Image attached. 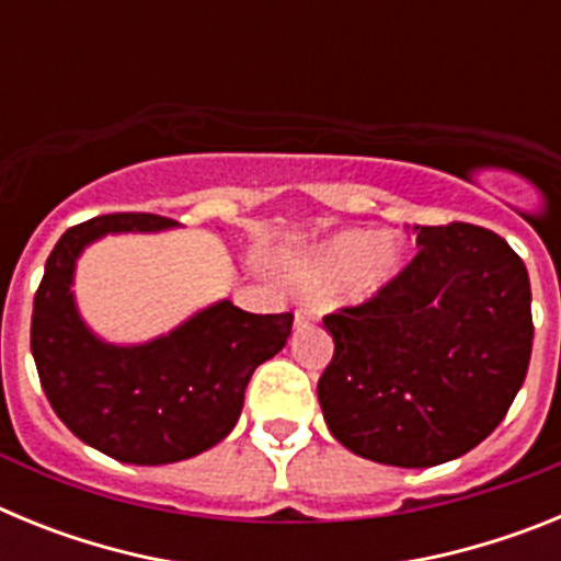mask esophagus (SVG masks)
I'll list each match as a JSON object with an SVG mask.
<instances>
[{
    "label": "esophagus",
    "mask_w": 561,
    "mask_h": 561,
    "mask_svg": "<svg viewBox=\"0 0 561 561\" xmlns=\"http://www.w3.org/2000/svg\"><path fill=\"white\" fill-rule=\"evenodd\" d=\"M314 317H317V309H311V306H297V309H295V323L297 325L311 323Z\"/></svg>",
    "instance_id": "1"
}]
</instances>
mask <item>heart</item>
Returning a JSON list of instances; mask_svg holds the SVG:
<instances>
[{
	"instance_id": "b5f03b06",
	"label": "heart",
	"mask_w": 561,
	"mask_h": 561,
	"mask_svg": "<svg viewBox=\"0 0 561 561\" xmlns=\"http://www.w3.org/2000/svg\"><path fill=\"white\" fill-rule=\"evenodd\" d=\"M401 266V250L393 241H374L370 232L348 230L329 238L297 261L295 280L304 286L329 284L342 277L345 295L368 297L390 284Z\"/></svg>"
}]
</instances>
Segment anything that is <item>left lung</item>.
Here are the masks:
<instances>
[{
    "instance_id": "obj_1",
    "label": "left lung",
    "mask_w": 561,
    "mask_h": 561,
    "mask_svg": "<svg viewBox=\"0 0 561 561\" xmlns=\"http://www.w3.org/2000/svg\"><path fill=\"white\" fill-rule=\"evenodd\" d=\"M419 255L359 306L323 317L317 381L342 447L427 469L494 433L531 362V284L505 238L466 221L415 227Z\"/></svg>"
}]
</instances>
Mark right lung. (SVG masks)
I'll return each mask as SVG.
<instances>
[{
    "label": "right lung",
    "mask_w": 561,
    "mask_h": 561,
    "mask_svg": "<svg viewBox=\"0 0 561 561\" xmlns=\"http://www.w3.org/2000/svg\"><path fill=\"white\" fill-rule=\"evenodd\" d=\"M173 227L153 213H112L69 227L49 252L33 300L30 351L58 419L123 463L160 466L216 447L236 427L252 370L286 345L295 314H250L230 300L146 345H108L83 325L72 272L106 232Z\"/></svg>",
    "instance_id": "add662e5"
}]
</instances>
